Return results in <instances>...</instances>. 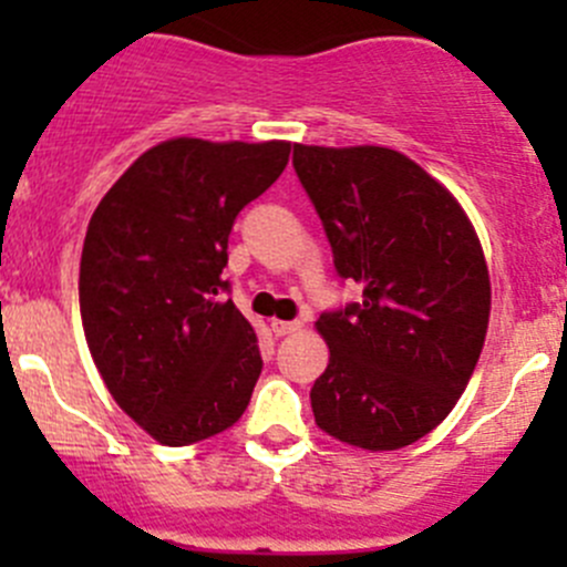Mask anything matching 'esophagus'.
<instances>
[{
	"label": "esophagus",
	"instance_id": "34e87169",
	"mask_svg": "<svg viewBox=\"0 0 567 567\" xmlns=\"http://www.w3.org/2000/svg\"><path fill=\"white\" fill-rule=\"evenodd\" d=\"M299 329H301L299 320H271L274 337H288V334H293V331H299Z\"/></svg>",
	"mask_w": 567,
	"mask_h": 567
}]
</instances>
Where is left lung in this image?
Returning a JSON list of instances; mask_svg holds the SVG:
<instances>
[{"mask_svg": "<svg viewBox=\"0 0 567 567\" xmlns=\"http://www.w3.org/2000/svg\"><path fill=\"white\" fill-rule=\"evenodd\" d=\"M334 268L362 299L320 312L329 364L320 431L362 450L427 436L458 403L485 342L491 282L453 194L390 147L293 145Z\"/></svg>", "mask_w": 567, "mask_h": 567, "instance_id": "obj_1", "label": "left lung"}]
</instances>
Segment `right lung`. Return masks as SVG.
<instances>
[{
  "instance_id": "obj_1",
  "label": "right lung",
  "mask_w": 567,
  "mask_h": 567,
  "mask_svg": "<svg viewBox=\"0 0 567 567\" xmlns=\"http://www.w3.org/2000/svg\"><path fill=\"white\" fill-rule=\"evenodd\" d=\"M290 156V142H162L142 153L90 219L79 310L120 409L169 447L227 431L262 370L233 305L227 238Z\"/></svg>"
}]
</instances>
